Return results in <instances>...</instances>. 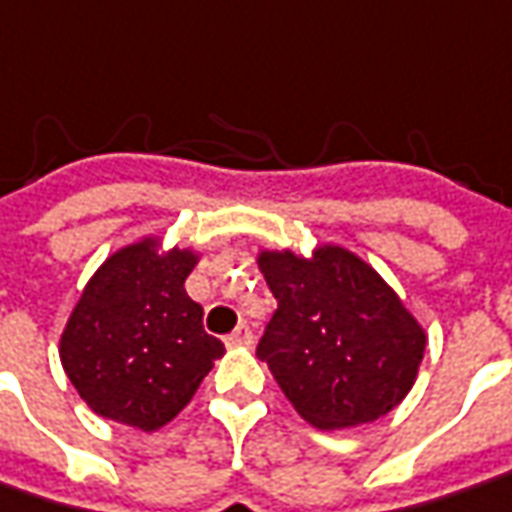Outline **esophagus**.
<instances>
[{"label":"esophagus","mask_w":512,"mask_h":512,"mask_svg":"<svg viewBox=\"0 0 512 512\" xmlns=\"http://www.w3.org/2000/svg\"><path fill=\"white\" fill-rule=\"evenodd\" d=\"M252 342H255V336H252V328H249V325H238V328L227 336L229 347H249Z\"/></svg>","instance_id":"obj_1"}]
</instances>
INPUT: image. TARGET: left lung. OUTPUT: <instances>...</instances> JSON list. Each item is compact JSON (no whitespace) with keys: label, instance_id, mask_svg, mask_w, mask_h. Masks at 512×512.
Returning a JSON list of instances; mask_svg holds the SVG:
<instances>
[{"label":"left lung","instance_id":"1","mask_svg":"<svg viewBox=\"0 0 512 512\" xmlns=\"http://www.w3.org/2000/svg\"><path fill=\"white\" fill-rule=\"evenodd\" d=\"M257 269L277 300L257 358L305 423L353 429L409 395L426 328L364 257L339 243L257 249Z\"/></svg>","mask_w":512,"mask_h":512}]
</instances>
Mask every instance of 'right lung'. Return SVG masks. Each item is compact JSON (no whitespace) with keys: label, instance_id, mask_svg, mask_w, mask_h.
<instances>
[{"label":"right lung","instance_id":"1","mask_svg":"<svg viewBox=\"0 0 512 512\" xmlns=\"http://www.w3.org/2000/svg\"><path fill=\"white\" fill-rule=\"evenodd\" d=\"M198 260V249L142 235L111 252L83 285L58 356L97 417L159 431L224 356V344L204 333L201 305L184 291Z\"/></svg>","mask_w":512,"mask_h":512}]
</instances>
